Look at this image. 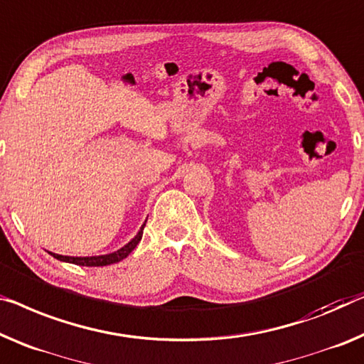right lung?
Here are the masks:
<instances>
[{"label":"right lung","instance_id":"obj_1","mask_svg":"<svg viewBox=\"0 0 364 364\" xmlns=\"http://www.w3.org/2000/svg\"><path fill=\"white\" fill-rule=\"evenodd\" d=\"M144 227H145V224L140 227L139 234L135 235L132 240L127 243V245H124L122 248H119L117 252L109 253V255H101V257H63V255H57V253H52V252H50V255H52L53 258L60 259V262L80 264V267H107V264L117 263V262H121V259H124L126 257H129V253L132 252L135 247H137V243L140 242V238H142Z\"/></svg>","mask_w":364,"mask_h":364}]
</instances>
